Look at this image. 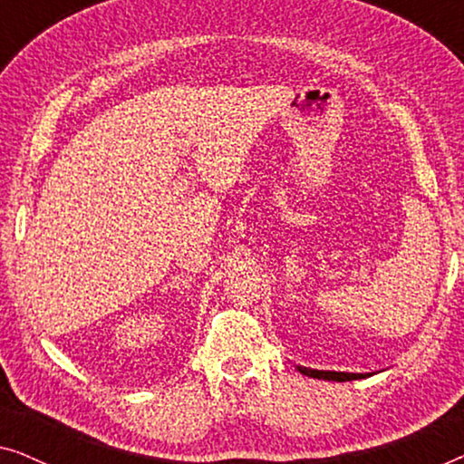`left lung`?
<instances>
[{
  "label": "left lung",
  "mask_w": 464,
  "mask_h": 464,
  "mask_svg": "<svg viewBox=\"0 0 464 464\" xmlns=\"http://www.w3.org/2000/svg\"><path fill=\"white\" fill-rule=\"evenodd\" d=\"M304 376L319 378V380H335V382H346V380H357L363 378V373H346V372H321V370H310V367H297Z\"/></svg>",
  "instance_id": "obj_1"
}]
</instances>
